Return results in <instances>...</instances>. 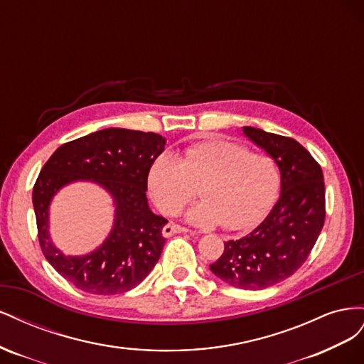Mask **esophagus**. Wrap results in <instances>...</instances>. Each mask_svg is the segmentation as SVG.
<instances>
[{
    "label": "esophagus",
    "mask_w": 364,
    "mask_h": 364,
    "mask_svg": "<svg viewBox=\"0 0 364 364\" xmlns=\"http://www.w3.org/2000/svg\"><path fill=\"white\" fill-rule=\"evenodd\" d=\"M174 234H193V230L186 229L183 226L179 225H174V223H168L162 228V235L164 237H171Z\"/></svg>",
    "instance_id": "34e87169"
}]
</instances>
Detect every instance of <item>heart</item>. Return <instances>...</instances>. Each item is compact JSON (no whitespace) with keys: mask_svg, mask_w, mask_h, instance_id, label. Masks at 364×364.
Wrapping results in <instances>:
<instances>
[{"mask_svg":"<svg viewBox=\"0 0 364 364\" xmlns=\"http://www.w3.org/2000/svg\"><path fill=\"white\" fill-rule=\"evenodd\" d=\"M277 162L228 139L194 142L182 156L161 153L147 173L149 194L164 214L173 215L196 196L202 202L186 211L190 223L200 228L223 225L243 230L259 223L279 190Z\"/></svg>","mask_w":364,"mask_h":364,"instance_id":"1","label":"heart"}]
</instances>
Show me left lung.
Wrapping results in <instances>:
<instances>
[{
	"label": "left lung",
	"instance_id": "8db88e82",
	"mask_svg": "<svg viewBox=\"0 0 364 364\" xmlns=\"http://www.w3.org/2000/svg\"><path fill=\"white\" fill-rule=\"evenodd\" d=\"M243 134L277 162L281 194L258 228L226 241L209 269L232 287L262 290L291 277L310 255L325 222V183L321 165L296 139L249 126Z\"/></svg>",
	"mask_w": 364,
	"mask_h": 364
}]
</instances>
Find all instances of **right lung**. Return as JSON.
<instances>
[{
    "label": "right lung",
    "mask_w": 364,
    "mask_h": 364,
    "mask_svg": "<svg viewBox=\"0 0 364 364\" xmlns=\"http://www.w3.org/2000/svg\"><path fill=\"white\" fill-rule=\"evenodd\" d=\"M165 142L153 132L103 129L60 146L43 165L33 186L39 245L53 269L74 287L92 294H119L135 289L155 267L168 220L151 213L147 173ZM74 181L102 186L116 206L112 232L85 256H65L49 235V205L63 186Z\"/></svg>",
    "instance_id": "obj_1"
}]
</instances>
